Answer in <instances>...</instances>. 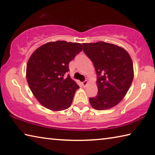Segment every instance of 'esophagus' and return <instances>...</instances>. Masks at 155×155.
Wrapping results in <instances>:
<instances>
[{
	"label": "esophagus",
	"instance_id": "34e87169",
	"mask_svg": "<svg viewBox=\"0 0 155 155\" xmlns=\"http://www.w3.org/2000/svg\"><path fill=\"white\" fill-rule=\"evenodd\" d=\"M88 84V81H83V82H82V85L83 86V87H86V85H87Z\"/></svg>",
	"mask_w": 155,
	"mask_h": 155
}]
</instances>
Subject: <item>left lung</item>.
<instances>
[{
	"label": "left lung",
	"mask_w": 155,
	"mask_h": 155,
	"mask_svg": "<svg viewBox=\"0 0 155 155\" xmlns=\"http://www.w3.org/2000/svg\"><path fill=\"white\" fill-rule=\"evenodd\" d=\"M83 46L98 77V94L90 98V104L96 110L111 109L122 101L132 83L134 71L131 57L115 44L98 41L83 43Z\"/></svg>",
	"instance_id": "left-lung-1"
}]
</instances>
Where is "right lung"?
<instances>
[{"mask_svg": "<svg viewBox=\"0 0 155 155\" xmlns=\"http://www.w3.org/2000/svg\"><path fill=\"white\" fill-rule=\"evenodd\" d=\"M83 50L79 43L48 42L33 52L26 77L33 96L43 107L54 111L69 108L79 87L69 75V63Z\"/></svg>", "mask_w": 155, "mask_h": 155, "instance_id": "1", "label": "right lung"}]
</instances>
